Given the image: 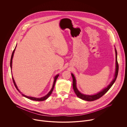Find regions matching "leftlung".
Here are the masks:
<instances>
[{"mask_svg": "<svg viewBox=\"0 0 127 127\" xmlns=\"http://www.w3.org/2000/svg\"><path fill=\"white\" fill-rule=\"evenodd\" d=\"M115 52H116V70H115L114 78L113 79V80L112 81V82L110 83L109 85H108L106 87L104 88L102 90H101L100 92L97 93L96 94H95L94 95H84V94H81L78 90V89L77 88L76 80V78H75V76H74L73 74L71 73L72 78H73V88L74 89V91L75 94L79 98H80L83 100L89 101H92L96 100V99L99 98L100 97H101L102 96H103L112 86V85H113V84L114 83V82H115V81L117 79L118 74V71H119V65H118V61H117V52L116 48H115Z\"/></svg>", "mask_w": 127, "mask_h": 127, "instance_id": "left-lung-1", "label": "left lung"}]
</instances>
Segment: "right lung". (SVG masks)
Returning <instances> with one entry per match:
<instances>
[{"instance_id":"add662e5","label":"right lung","mask_w":127,"mask_h":127,"mask_svg":"<svg viewBox=\"0 0 127 127\" xmlns=\"http://www.w3.org/2000/svg\"><path fill=\"white\" fill-rule=\"evenodd\" d=\"M16 47V46H15V47L14 50H13V52H12V53L11 57L10 63V66L11 70V68H12V59H13V55H14V51H15V50ZM59 75V74H58L57 75H56L55 76V77H54V80L53 84V86H52V88H51V89L50 91L48 93V94H47L45 96H43V97H41V98H37V97H32V96H27V95H25L23 94H22V93H21V92L20 91V90H19V89H18L17 86V85H16V83H15V81H14V78H13V77H12V80H13V83H14V84L15 87H16V88L17 89V90H18V91H19V92H20V93L22 95H23V96H25V97L28 98H29V99H31V100H35V101H43V100H45L47 99L49 97V96L51 95V94H52V92H53V89H54V86H55V84L56 81V80H57V79L58 78V77Z\"/></svg>"}]
</instances>
